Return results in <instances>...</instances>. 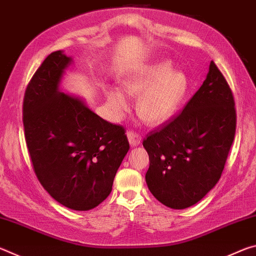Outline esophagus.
<instances>
[{
    "mask_svg": "<svg viewBox=\"0 0 256 256\" xmlns=\"http://www.w3.org/2000/svg\"><path fill=\"white\" fill-rule=\"evenodd\" d=\"M128 138L130 144L133 146H138L142 142V136H140V134L134 132V131H128Z\"/></svg>",
    "mask_w": 256,
    "mask_h": 256,
    "instance_id": "esophagus-1",
    "label": "esophagus"
}]
</instances>
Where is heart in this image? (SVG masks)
<instances>
[{
    "label": "heart",
    "instance_id": "obj_1",
    "mask_svg": "<svg viewBox=\"0 0 256 256\" xmlns=\"http://www.w3.org/2000/svg\"><path fill=\"white\" fill-rule=\"evenodd\" d=\"M130 96L138 97V114L148 124H162L178 110L188 92L184 73L172 71L170 62L162 60L141 68L122 81ZM106 96L116 112L128 108V102L120 89H107Z\"/></svg>",
    "mask_w": 256,
    "mask_h": 256
}]
</instances>
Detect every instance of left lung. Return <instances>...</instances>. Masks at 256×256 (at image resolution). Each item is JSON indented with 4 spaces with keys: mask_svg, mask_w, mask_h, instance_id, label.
I'll return each instance as SVG.
<instances>
[{
    "mask_svg": "<svg viewBox=\"0 0 256 256\" xmlns=\"http://www.w3.org/2000/svg\"><path fill=\"white\" fill-rule=\"evenodd\" d=\"M236 120L230 86L211 60L206 79L182 112L144 140L150 160L146 180L154 196L172 209L202 200L222 176Z\"/></svg>",
    "mask_w": 256,
    "mask_h": 256,
    "instance_id": "8db88e82",
    "label": "left lung"
}]
</instances>
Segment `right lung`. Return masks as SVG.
I'll return each instance as SVG.
<instances>
[{
	"label": "right lung",
	"instance_id": "1",
	"mask_svg": "<svg viewBox=\"0 0 256 256\" xmlns=\"http://www.w3.org/2000/svg\"><path fill=\"white\" fill-rule=\"evenodd\" d=\"M71 60L62 50L44 60L26 89L22 120L42 188L68 209L86 211L110 196L130 144L122 125L107 122L80 99L60 92Z\"/></svg>",
	"mask_w": 256,
	"mask_h": 256
}]
</instances>
